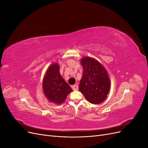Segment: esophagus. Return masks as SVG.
I'll use <instances>...</instances> for the list:
<instances>
[{
    "label": "esophagus",
    "mask_w": 148,
    "mask_h": 148,
    "mask_svg": "<svg viewBox=\"0 0 148 148\" xmlns=\"http://www.w3.org/2000/svg\"><path fill=\"white\" fill-rule=\"evenodd\" d=\"M72 89H73L74 91L78 90V84H76L73 85V86H72Z\"/></svg>",
    "instance_id": "esophagus-1"
}]
</instances>
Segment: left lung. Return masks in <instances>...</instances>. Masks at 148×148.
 Returning <instances> with one entry per match:
<instances>
[{"label": "left lung", "mask_w": 148, "mask_h": 148, "mask_svg": "<svg viewBox=\"0 0 148 148\" xmlns=\"http://www.w3.org/2000/svg\"><path fill=\"white\" fill-rule=\"evenodd\" d=\"M83 67L79 90L91 104H98L104 101L109 94L110 79L106 69L93 58L84 57L81 59Z\"/></svg>", "instance_id": "1"}]
</instances>
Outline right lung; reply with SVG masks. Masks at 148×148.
I'll list each match as a JSON object with an SVG mask.
<instances>
[{
	"label": "right lung",
	"instance_id": "obj_1",
	"mask_svg": "<svg viewBox=\"0 0 148 148\" xmlns=\"http://www.w3.org/2000/svg\"><path fill=\"white\" fill-rule=\"evenodd\" d=\"M42 89L48 100L56 104L64 102L67 95L72 91L60 75L57 63L52 64L47 69L42 80Z\"/></svg>",
	"mask_w": 148,
	"mask_h": 148
}]
</instances>
